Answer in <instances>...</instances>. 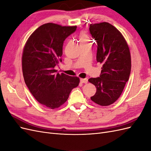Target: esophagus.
Returning a JSON list of instances; mask_svg holds the SVG:
<instances>
[{
  "label": "esophagus",
  "mask_w": 151,
  "mask_h": 151,
  "mask_svg": "<svg viewBox=\"0 0 151 151\" xmlns=\"http://www.w3.org/2000/svg\"><path fill=\"white\" fill-rule=\"evenodd\" d=\"M81 82L82 83H85V84H86V83H88V79H87V78H85V79H81Z\"/></svg>",
  "instance_id": "34e87169"
}]
</instances>
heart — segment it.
Returning a JSON list of instances; mask_svg holds the SVG:
<instances>
[{"label":"heart","instance_id":"1","mask_svg":"<svg viewBox=\"0 0 151 151\" xmlns=\"http://www.w3.org/2000/svg\"><path fill=\"white\" fill-rule=\"evenodd\" d=\"M86 40H87L86 36L84 34H83L81 36V42H82V41H86Z\"/></svg>","mask_w":151,"mask_h":151}]
</instances>
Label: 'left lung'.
I'll return each mask as SVG.
<instances>
[{
	"label": "left lung",
	"mask_w": 151,
	"mask_h": 151,
	"mask_svg": "<svg viewBox=\"0 0 151 151\" xmlns=\"http://www.w3.org/2000/svg\"><path fill=\"white\" fill-rule=\"evenodd\" d=\"M89 31L98 45L96 60L103 64L99 77L88 80L96 88L91 99L101 106H109L119 98L129 79L130 50L122 33L108 22L91 24Z\"/></svg>",
	"instance_id": "obj_1"
}]
</instances>
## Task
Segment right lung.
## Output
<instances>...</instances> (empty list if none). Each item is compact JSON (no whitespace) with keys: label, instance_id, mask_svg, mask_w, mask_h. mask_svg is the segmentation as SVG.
I'll use <instances>...</instances> for the list:
<instances>
[{"label":"right lung","instance_id":"1","mask_svg":"<svg viewBox=\"0 0 151 151\" xmlns=\"http://www.w3.org/2000/svg\"><path fill=\"white\" fill-rule=\"evenodd\" d=\"M77 26L49 23L40 26L31 35L22 56L25 83L35 98L50 109L65 103L71 91L79 86V78L57 73L55 67L62 62L64 40Z\"/></svg>","mask_w":151,"mask_h":151}]
</instances>
